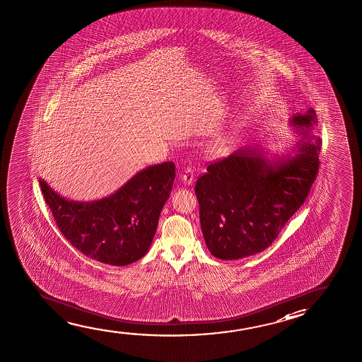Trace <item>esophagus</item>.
I'll return each mask as SVG.
<instances>
[{"instance_id": "1", "label": "esophagus", "mask_w": 362, "mask_h": 362, "mask_svg": "<svg viewBox=\"0 0 362 362\" xmlns=\"http://www.w3.org/2000/svg\"><path fill=\"white\" fill-rule=\"evenodd\" d=\"M194 178V169H193L192 167L185 168V169H184V173L182 174V179H183L184 184L193 183Z\"/></svg>"}]
</instances>
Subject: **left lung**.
<instances>
[{
  "instance_id": "8db88e82",
  "label": "left lung",
  "mask_w": 362,
  "mask_h": 362,
  "mask_svg": "<svg viewBox=\"0 0 362 362\" xmlns=\"http://www.w3.org/2000/svg\"><path fill=\"white\" fill-rule=\"evenodd\" d=\"M316 122L314 110L293 117V126L308 138ZM320 143H299L298 154L275 163L254 148L210 163L197 180L195 195L211 255L236 260L273 244L309 195L319 173Z\"/></svg>"
}]
</instances>
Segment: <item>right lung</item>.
Here are the masks:
<instances>
[{
  "mask_svg": "<svg viewBox=\"0 0 362 362\" xmlns=\"http://www.w3.org/2000/svg\"><path fill=\"white\" fill-rule=\"evenodd\" d=\"M175 179L173 162L143 169L115 194L90 203L64 199L40 179L62 235L86 257L124 267L147 254Z\"/></svg>",
  "mask_w": 362,
  "mask_h": 362,
  "instance_id": "right-lung-1",
  "label": "right lung"
}]
</instances>
